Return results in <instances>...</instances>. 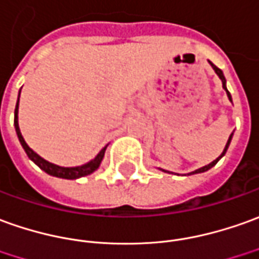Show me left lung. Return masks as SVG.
Listing matches in <instances>:
<instances>
[{"label":"left lung","mask_w":259,"mask_h":259,"mask_svg":"<svg viewBox=\"0 0 259 259\" xmlns=\"http://www.w3.org/2000/svg\"><path fill=\"white\" fill-rule=\"evenodd\" d=\"M208 63H210V65H211V67H213V69H214V72L217 73V76H219V77L222 78L223 89H224V90H226V93H227V97H228V100H230V101H231V94H230V93H228L227 87H226V77H224V74H223V72H222V70H220V69H219V67H217V66L213 65V63H211V62H208ZM231 138H233V134H231V135H230V138H228L227 144H226V148H224V151H223V153H222V155H220V156H219V158H217V159L213 160V162H211V163H208V165H206V166H203V167H200V169H197V170H194V172H190V175H192V174H201V172H206V170H208V169H211V167L214 166L215 163H217V162H219V160L222 159L223 156H224V155H226V152H227L228 145H230V142H231ZM162 170H163V169H162ZM163 172H166V170H163Z\"/></svg>","instance_id":"left-lung-1"}]
</instances>
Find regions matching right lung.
Segmentation results:
<instances>
[{"label":"right lung","mask_w":259,"mask_h":259,"mask_svg":"<svg viewBox=\"0 0 259 259\" xmlns=\"http://www.w3.org/2000/svg\"><path fill=\"white\" fill-rule=\"evenodd\" d=\"M21 94V92H19ZM18 106H19V97H18V103L17 107H15V119H14V125H15V131H17L18 138H19V142L21 145L25 149V152L28 155V158L31 160H33L36 163L37 166L40 167L42 170H45L48 175L51 176H56V178H62V179H78V178H83V176H87V175L93 174L94 170H97L101 163V160L104 158V152H106V148L104 147L99 153L97 156L92 159L90 162H87L85 165H81V166H74V167H63V166H58L55 163H51L48 160H45L42 156H39L35 151H32L29 145L25 142L24 137L21 134V130H19V124H18Z\"/></svg>","instance_id":"1"}]
</instances>
